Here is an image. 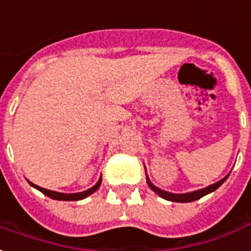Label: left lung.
<instances>
[{"label": "left lung", "mask_w": 251, "mask_h": 251, "mask_svg": "<svg viewBox=\"0 0 251 251\" xmlns=\"http://www.w3.org/2000/svg\"><path fill=\"white\" fill-rule=\"evenodd\" d=\"M228 178V176L223 178L221 180L216 182V183L211 184L208 187L205 188H201V190H198V191H192V192H188V194H172V192H166L164 190H161V188L156 187L154 184H152V182L149 180V178L147 176V182H148V186L151 187V190L158 194L161 198H164L166 200H170V201H176V203H190V201H194V200H198L200 198H203L204 195L209 194V192L215 191L216 188H219L221 184L224 183L225 179Z\"/></svg>", "instance_id": "1"}]
</instances>
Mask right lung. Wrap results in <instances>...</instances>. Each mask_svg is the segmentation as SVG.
<instances>
[{
    "label": "right lung",
    "instance_id": "obj_1",
    "mask_svg": "<svg viewBox=\"0 0 251 251\" xmlns=\"http://www.w3.org/2000/svg\"><path fill=\"white\" fill-rule=\"evenodd\" d=\"M100 182H102V178L98 180V183L95 184L94 187L89 188V190H86V191L83 192H77V194H61V192H56V191H51V190H46V188H42L39 187V186H36V184L31 183V182H28V183L32 186V187H35L36 190H39L40 192H43L44 195H47L48 198H51V199H55V200H67V201H72V200H81V199H85V198H87L89 195H91L93 192H95L99 188V186H100Z\"/></svg>",
    "mask_w": 251,
    "mask_h": 251
}]
</instances>
